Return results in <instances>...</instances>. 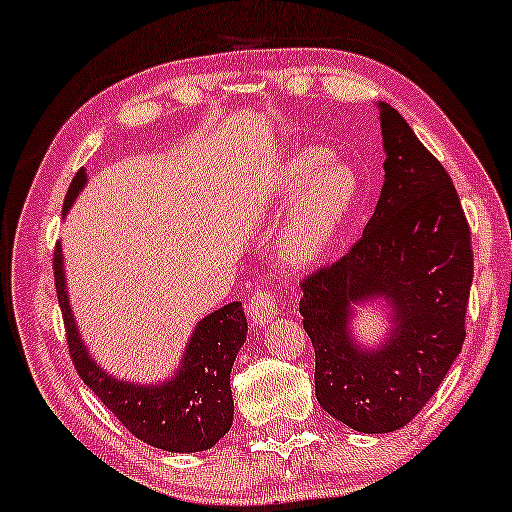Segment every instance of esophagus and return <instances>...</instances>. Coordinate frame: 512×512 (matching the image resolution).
<instances>
[{"instance_id": "obj_1", "label": "esophagus", "mask_w": 512, "mask_h": 512, "mask_svg": "<svg viewBox=\"0 0 512 512\" xmlns=\"http://www.w3.org/2000/svg\"><path fill=\"white\" fill-rule=\"evenodd\" d=\"M280 312V301L271 287H262L248 299V317L257 326L271 324Z\"/></svg>"}]
</instances>
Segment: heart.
Masks as SVG:
<instances>
[{"instance_id": "heart-1", "label": "heart", "mask_w": 512, "mask_h": 512, "mask_svg": "<svg viewBox=\"0 0 512 512\" xmlns=\"http://www.w3.org/2000/svg\"><path fill=\"white\" fill-rule=\"evenodd\" d=\"M329 151L310 147L282 165L273 181V200L289 207L282 248L296 262H310L329 246L333 234L352 216L361 193L356 172L347 163L329 160Z\"/></svg>"}]
</instances>
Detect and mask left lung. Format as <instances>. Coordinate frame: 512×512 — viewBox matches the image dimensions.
Instances as JSON below:
<instances>
[{
    "mask_svg": "<svg viewBox=\"0 0 512 512\" xmlns=\"http://www.w3.org/2000/svg\"><path fill=\"white\" fill-rule=\"evenodd\" d=\"M386 181L363 236L331 266L301 280L299 310L315 347L324 411L365 434L414 421L467 338L474 250L444 165L398 110L379 103ZM379 295L394 308L392 338L370 353L353 345L351 305Z\"/></svg>",
    "mask_w": 512,
    "mask_h": 512,
    "instance_id": "obj_1",
    "label": "left lung"
}]
</instances>
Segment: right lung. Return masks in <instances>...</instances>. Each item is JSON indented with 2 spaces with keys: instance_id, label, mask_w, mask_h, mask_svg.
Returning <instances> with one entry per match:
<instances>
[{
  "instance_id": "right-lung-1",
  "label": "right lung",
  "mask_w": 512,
  "mask_h": 512,
  "mask_svg": "<svg viewBox=\"0 0 512 512\" xmlns=\"http://www.w3.org/2000/svg\"><path fill=\"white\" fill-rule=\"evenodd\" d=\"M85 181L87 172L80 167L66 190L64 213ZM52 264L71 361L98 400L119 418L128 432L154 448L170 453H197L216 446V441L230 432L234 416L230 372L248 331L241 303H227L197 324L174 379L160 386L126 384L105 375L82 345L68 308L59 243Z\"/></svg>"
}]
</instances>
